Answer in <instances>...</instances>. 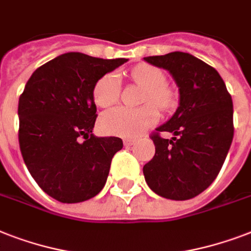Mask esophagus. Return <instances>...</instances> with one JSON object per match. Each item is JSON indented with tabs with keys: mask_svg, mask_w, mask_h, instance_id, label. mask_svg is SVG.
Segmentation results:
<instances>
[{
	"mask_svg": "<svg viewBox=\"0 0 251 251\" xmlns=\"http://www.w3.org/2000/svg\"><path fill=\"white\" fill-rule=\"evenodd\" d=\"M135 142H137L135 139H124V145H125L126 147H129V146L134 145Z\"/></svg>",
	"mask_w": 251,
	"mask_h": 251,
	"instance_id": "obj_1",
	"label": "esophagus"
}]
</instances>
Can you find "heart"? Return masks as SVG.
<instances>
[{
    "mask_svg": "<svg viewBox=\"0 0 251 251\" xmlns=\"http://www.w3.org/2000/svg\"><path fill=\"white\" fill-rule=\"evenodd\" d=\"M130 78L137 86L145 88L142 104L138 109L117 106L102 113L99 126L104 134L117 137H138L153 126L159 120V112H169L176 105V92L167 84V76L161 69L150 64L137 65L131 69ZM94 101L100 108H106L120 98V79L113 73L102 75L94 86ZM155 105L156 108L153 106Z\"/></svg>",
    "mask_w": 251,
    "mask_h": 251,
    "instance_id": "b5f03b06",
    "label": "heart"
}]
</instances>
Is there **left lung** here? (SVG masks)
<instances>
[{
  "instance_id": "obj_1",
  "label": "left lung",
  "mask_w": 251,
  "mask_h": 251,
  "mask_svg": "<svg viewBox=\"0 0 251 251\" xmlns=\"http://www.w3.org/2000/svg\"><path fill=\"white\" fill-rule=\"evenodd\" d=\"M145 60L167 69L179 87L178 109L150 135L155 156L143 167L146 182L167 199L194 198L218 177L232 145V98L219 73L189 53ZM164 131L175 137L165 140L160 135Z\"/></svg>"
}]
</instances>
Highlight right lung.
<instances>
[{
	"instance_id": "1",
	"label": "right lung",
	"mask_w": 251,
	"mask_h": 251,
	"mask_svg": "<svg viewBox=\"0 0 251 251\" xmlns=\"http://www.w3.org/2000/svg\"><path fill=\"white\" fill-rule=\"evenodd\" d=\"M126 61L65 53L37 68L19 96L22 156L37 185L58 202H83L105 185L124 143L92 134L98 117L92 92Z\"/></svg>"
}]
</instances>
